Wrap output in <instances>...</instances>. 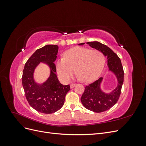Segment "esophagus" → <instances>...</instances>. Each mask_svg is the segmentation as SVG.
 Instances as JSON below:
<instances>
[{
  "mask_svg": "<svg viewBox=\"0 0 146 146\" xmlns=\"http://www.w3.org/2000/svg\"><path fill=\"white\" fill-rule=\"evenodd\" d=\"M75 86H76V84H75V83H72V84H70V88H73Z\"/></svg>",
  "mask_w": 146,
  "mask_h": 146,
  "instance_id": "obj_1",
  "label": "esophagus"
}]
</instances>
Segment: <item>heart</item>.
I'll list each match as a JSON object with an SVG mask.
<instances>
[{"label":"heart","instance_id":"obj_1","mask_svg":"<svg viewBox=\"0 0 146 146\" xmlns=\"http://www.w3.org/2000/svg\"><path fill=\"white\" fill-rule=\"evenodd\" d=\"M105 57L102 52L82 47L66 51L64 57L56 60L55 68L59 77L68 82L76 72L83 82L96 80L104 69Z\"/></svg>","mask_w":146,"mask_h":146}]
</instances>
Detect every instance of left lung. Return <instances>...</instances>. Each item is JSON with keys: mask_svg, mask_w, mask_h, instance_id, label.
Listing matches in <instances>:
<instances>
[{"mask_svg": "<svg viewBox=\"0 0 146 146\" xmlns=\"http://www.w3.org/2000/svg\"><path fill=\"white\" fill-rule=\"evenodd\" d=\"M86 44L102 52L105 56H107L108 70L114 74L117 80V85L115 89L108 93H106L101 89L103 77L99 78L85 87L81 98L83 105L92 111L104 112L111 108L117 102L121 94L124 72L120 58L110 47L98 41L88 42ZM83 44L85 43L79 44V45Z\"/></svg>", "mask_w": 146, "mask_h": 146, "instance_id": "obj_1", "label": "left lung"}]
</instances>
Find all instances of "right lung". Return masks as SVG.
<instances>
[{
	"label": "right lung",
	"mask_w": 146,
	"mask_h": 146,
	"mask_svg": "<svg viewBox=\"0 0 146 146\" xmlns=\"http://www.w3.org/2000/svg\"><path fill=\"white\" fill-rule=\"evenodd\" d=\"M58 46L46 45L35 52L26 62L22 83L30 105L36 111L45 114L54 113L63 107L65 96L70 90L69 85L61 84L55 74V61ZM41 62L50 68V76L46 81L38 84L34 79V72Z\"/></svg>",
	"instance_id": "add662e5"
}]
</instances>
